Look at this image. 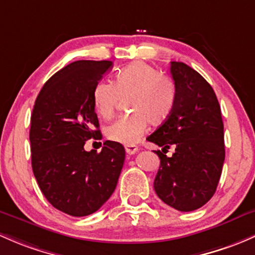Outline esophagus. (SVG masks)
Returning <instances> with one entry per match:
<instances>
[{"label":"esophagus","instance_id":"obj_1","mask_svg":"<svg viewBox=\"0 0 255 255\" xmlns=\"http://www.w3.org/2000/svg\"><path fill=\"white\" fill-rule=\"evenodd\" d=\"M138 151V146L136 145H126V152L128 155H133Z\"/></svg>","mask_w":255,"mask_h":255}]
</instances>
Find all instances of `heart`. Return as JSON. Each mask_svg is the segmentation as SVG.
Returning a JSON list of instances; mask_svg holds the SVG:
<instances>
[{
	"mask_svg": "<svg viewBox=\"0 0 255 255\" xmlns=\"http://www.w3.org/2000/svg\"><path fill=\"white\" fill-rule=\"evenodd\" d=\"M121 100L133 114L120 117L106 127L109 140L133 145L148 129L161 126L171 117L177 104V87L172 79L150 64L136 61L115 74L114 83H96L93 89V105L96 114L110 119Z\"/></svg>",
	"mask_w": 255,
	"mask_h": 255,
	"instance_id": "obj_1",
	"label": "heart"
}]
</instances>
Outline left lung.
Returning a JSON list of instances; mask_svg holds the SVG:
<instances>
[{
	"instance_id": "obj_1",
	"label": "left lung",
	"mask_w": 255,
	"mask_h": 255,
	"mask_svg": "<svg viewBox=\"0 0 255 255\" xmlns=\"http://www.w3.org/2000/svg\"><path fill=\"white\" fill-rule=\"evenodd\" d=\"M177 87L175 111L146 140L161 146L160 167L154 181L157 197L179 211L206 204L220 181L225 161L224 122L213 88L183 62H171ZM176 146L171 158L164 154Z\"/></svg>"
}]
</instances>
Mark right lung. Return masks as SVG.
<instances>
[{
	"label": "right lung",
	"mask_w": 255,
	"mask_h": 255,
	"mask_svg": "<svg viewBox=\"0 0 255 255\" xmlns=\"http://www.w3.org/2000/svg\"><path fill=\"white\" fill-rule=\"evenodd\" d=\"M111 61H76L45 83L31 114V167L49 203L71 216L95 213L111 197L125 162L122 144L106 140L100 152L85 151L101 139L93 89Z\"/></svg>",
	"instance_id": "obj_1"
}]
</instances>
